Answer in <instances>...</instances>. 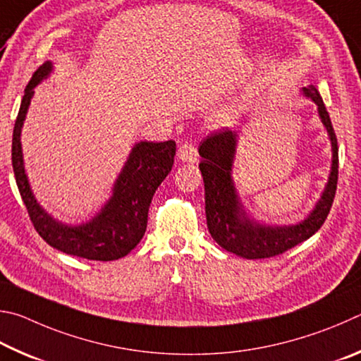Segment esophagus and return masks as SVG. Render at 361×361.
Wrapping results in <instances>:
<instances>
[{
  "instance_id": "esophagus-1",
  "label": "esophagus",
  "mask_w": 361,
  "mask_h": 361,
  "mask_svg": "<svg viewBox=\"0 0 361 361\" xmlns=\"http://www.w3.org/2000/svg\"><path fill=\"white\" fill-rule=\"evenodd\" d=\"M177 158L184 163H197L198 161V152L192 144H182L179 150H177Z\"/></svg>"
}]
</instances>
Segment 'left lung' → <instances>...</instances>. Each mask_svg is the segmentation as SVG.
Listing matches in <instances>:
<instances>
[{
    "mask_svg": "<svg viewBox=\"0 0 361 361\" xmlns=\"http://www.w3.org/2000/svg\"><path fill=\"white\" fill-rule=\"evenodd\" d=\"M301 94L317 107L322 125L331 144V166L317 203L296 224H267L254 217L239 195L233 168L238 154L239 131L225 130L207 136L200 145V171L204 180L207 228L214 241L226 252L241 258H269L295 247L324 225L338 184V141L330 116L315 85L301 88Z\"/></svg>",
    "mask_w": 361,
    "mask_h": 361,
    "instance_id": "1",
    "label": "left lung"
}]
</instances>
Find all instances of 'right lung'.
Listing matches in <instances>:
<instances>
[{
	"instance_id": "right-lung-1",
	"label": "right lung",
	"mask_w": 361,
	"mask_h": 361,
	"mask_svg": "<svg viewBox=\"0 0 361 361\" xmlns=\"http://www.w3.org/2000/svg\"><path fill=\"white\" fill-rule=\"evenodd\" d=\"M54 69V61L50 60L36 69L25 88L18 109L12 135V168L18 192L36 231L54 249L87 260H118L130 254L144 236L152 197L173 168L176 142H135L111 188V197L98 212L80 224H66L55 219L35 197L22 150V128L35 88L49 79Z\"/></svg>"
}]
</instances>
